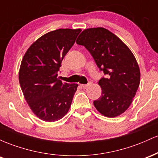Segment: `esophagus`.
<instances>
[{"label": "esophagus", "instance_id": "34e87169", "mask_svg": "<svg viewBox=\"0 0 158 158\" xmlns=\"http://www.w3.org/2000/svg\"><path fill=\"white\" fill-rule=\"evenodd\" d=\"M91 84H92V83L90 81V82H88L87 85H80V86H81V88H84V89H85V88H87L88 87H89Z\"/></svg>", "mask_w": 158, "mask_h": 158}]
</instances>
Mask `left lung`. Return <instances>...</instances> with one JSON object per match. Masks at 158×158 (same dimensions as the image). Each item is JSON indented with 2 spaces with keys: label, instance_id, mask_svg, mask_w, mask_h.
Returning <instances> with one entry per match:
<instances>
[{
  "label": "left lung",
  "instance_id": "left-lung-1",
  "mask_svg": "<svg viewBox=\"0 0 158 158\" xmlns=\"http://www.w3.org/2000/svg\"><path fill=\"white\" fill-rule=\"evenodd\" d=\"M77 43L90 52L98 68L107 76L98 82L102 94L94 101L95 108L107 117L124 113L131 104L140 81V71L132 52L103 27L83 30Z\"/></svg>",
  "mask_w": 158,
  "mask_h": 158
}]
</instances>
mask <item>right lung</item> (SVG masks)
I'll use <instances>...</instances> for the list:
<instances>
[{
    "label": "right lung",
    "instance_id": "obj_1",
    "mask_svg": "<svg viewBox=\"0 0 158 158\" xmlns=\"http://www.w3.org/2000/svg\"><path fill=\"white\" fill-rule=\"evenodd\" d=\"M81 29H59L36 40L23 56L19 82L32 111L41 120L54 122L64 117L78 84L57 78L63 59L73 47Z\"/></svg>",
    "mask_w": 158,
    "mask_h": 158
}]
</instances>
